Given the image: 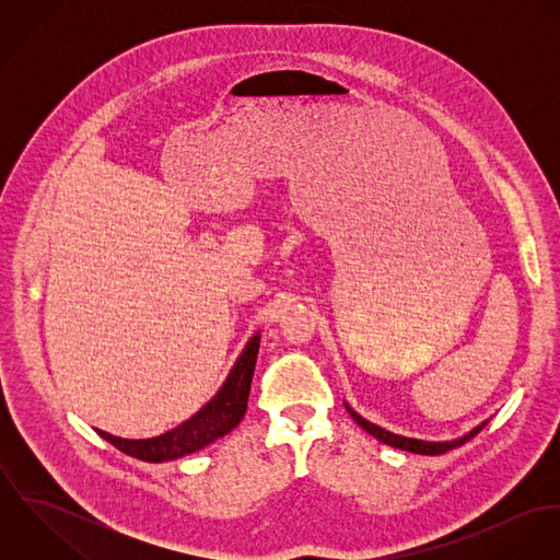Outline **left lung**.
I'll use <instances>...</instances> for the list:
<instances>
[{"label": "left lung", "instance_id": "obj_1", "mask_svg": "<svg viewBox=\"0 0 560 560\" xmlns=\"http://www.w3.org/2000/svg\"><path fill=\"white\" fill-rule=\"evenodd\" d=\"M345 407H347L349 416H351L366 433H371V435L377 438L380 442H384V444H388V446H395V448H400V451L418 453V455H442V453H446V451H453V448H457V446L470 442V440L479 433L480 429L487 424V420H482L475 429H470L468 433H464V435H459V438H455V440L431 442V440H418V438H407V435L393 433V431H388V429H384V427H380V424H375V422L362 418V416H360L353 407H349L347 402H345Z\"/></svg>", "mask_w": 560, "mask_h": 560}]
</instances>
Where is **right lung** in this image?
I'll use <instances>...</instances> for the list:
<instances>
[{
    "mask_svg": "<svg viewBox=\"0 0 560 560\" xmlns=\"http://www.w3.org/2000/svg\"><path fill=\"white\" fill-rule=\"evenodd\" d=\"M258 347L260 331L247 340L218 395L178 427L147 440H127L101 429H96V433L125 455L151 464L172 462L213 444L215 440L231 433L245 416Z\"/></svg>",
    "mask_w": 560,
    "mask_h": 560,
    "instance_id": "right-lung-1",
    "label": "right lung"
}]
</instances>
